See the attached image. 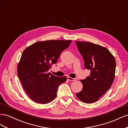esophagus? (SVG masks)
<instances>
[{
    "label": "esophagus",
    "instance_id": "esophagus-1",
    "mask_svg": "<svg viewBox=\"0 0 128 128\" xmlns=\"http://www.w3.org/2000/svg\"><path fill=\"white\" fill-rule=\"evenodd\" d=\"M67 79H68V80H70V81H72V82H75L76 80V79H75V78H72L70 77V76H68Z\"/></svg>",
    "mask_w": 128,
    "mask_h": 128
}]
</instances>
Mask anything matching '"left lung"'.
Masks as SVG:
<instances>
[{"label": "left lung", "mask_w": 128, "mask_h": 128, "mask_svg": "<svg viewBox=\"0 0 128 128\" xmlns=\"http://www.w3.org/2000/svg\"><path fill=\"white\" fill-rule=\"evenodd\" d=\"M84 60V67L90 75L81 80L82 89L76 96L86 104L96 102L110 88L114 81L116 61L110 52L104 46L88 42L76 41Z\"/></svg>", "instance_id": "left-lung-1"}]
</instances>
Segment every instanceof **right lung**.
<instances>
[{
    "label": "right lung",
    "mask_w": 128,
    "mask_h": 128,
    "mask_svg": "<svg viewBox=\"0 0 128 128\" xmlns=\"http://www.w3.org/2000/svg\"><path fill=\"white\" fill-rule=\"evenodd\" d=\"M71 40H49L36 42L22 54L17 72L25 92L32 100L48 104L56 96L58 86L66 80L48 73L61 52L68 48Z\"/></svg>",
    "instance_id": "add662e5"
}]
</instances>
